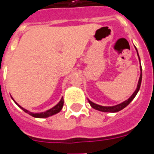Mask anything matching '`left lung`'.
Instances as JSON below:
<instances>
[{"label":"left lung","mask_w":154,"mask_h":154,"mask_svg":"<svg viewBox=\"0 0 154 154\" xmlns=\"http://www.w3.org/2000/svg\"><path fill=\"white\" fill-rule=\"evenodd\" d=\"M136 50H137V48H136ZM137 55H138V58H139L140 63V60L138 51H137ZM140 78H139V81H138V84H137V90H135V92L132 94V96H131V97H130V98H129L128 100L124 101V102H123V103H120V104H118V105L112 106H100V105H98V104H96V103H94L93 102H91V101L88 99V101H89V103L90 104V106H92L94 109L98 110V111H103V112H118V111H121L122 109H124V107H126L128 105L129 103H131V102L133 100V98L136 97V95L137 94V93H138V91H139L140 87L141 80H142V69H141V65L140 66Z\"/></svg>","instance_id":"left-lung-1"}]
</instances>
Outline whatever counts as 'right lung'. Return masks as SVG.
Masks as SVG:
<instances>
[{
	"label": "right lung",
	"mask_w": 154,
	"mask_h": 154,
	"mask_svg": "<svg viewBox=\"0 0 154 154\" xmlns=\"http://www.w3.org/2000/svg\"><path fill=\"white\" fill-rule=\"evenodd\" d=\"M13 100H14V98H13ZM15 103H16V104L19 106L20 108L22 109V110H23V111H25L26 113L29 114L30 116H33V117H35V118H48V117H49V116L56 115V114L59 113L60 111H61L62 107H63V105H64V99H63V98H62L61 99H60V101L59 102V103L57 104V105L53 106L52 108L49 109V110H48V111H44V112H40V113H33V112H30V111L26 110V109H24L23 107H22L21 106L18 105L16 102H15Z\"/></svg>",
	"instance_id": "right-lung-1"
}]
</instances>
